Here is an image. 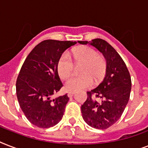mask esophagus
<instances>
[{
    "label": "esophagus",
    "instance_id": "obj_1",
    "mask_svg": "<svg viewBox=\"0 0 148 148\" xmlns=\"http://www.w3.org/2000/svg\"><path fill=\"white\" fill-rule=\"evenodd\" d=\"M74 95V91H69V92L67 93V95H68V97H72V96H73Z\"/></svg>",
    "mask_w": 148,
    "mask_h": 148
}]
</instances>
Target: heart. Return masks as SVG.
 I'll return each mask as SVG.
<instances>
[{
  "mask_svg": "<svg viewBox=\"0 0 148 148\" xmlns=\"http://www.w3.org/2000/svg\"><path fill=\"white\" fill-rule=\"evenodd\" d=\"M74 64H82L80 68L81 75L71 77L65 84L67 90L72 91L83 90L90 88L93 79L96 82L103 78L107 69V62L103 56L100 55L94 48L88 46L77 47L71 53L60 56L57 68L59 76L62 79L68 78L74 70Z\"/></svg>",
  "mask_w": 148,
  "mask_h": 148,
  "instance_id": "obj_1",
  "label": "heart"
}]
</instances>
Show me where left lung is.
<instances>
[{
  "mask_svg": "<svg viewBox=\"0 0 148 148\" xmlns=\"http://www.w3.org/2000/svg\"><path fill=\"white\" fill-rule=\"evenodd\" d=\"M90 44L103 53L107 60L105 77L97 88L88 91V98L81 105L84 121L89 126L104 130L116 123L121 117L128 103L131 79L125 63L116 50L106 40L96 38Z\"/></svg>",
  "mask_w": 148,
  "mask_h": 148,
  "instance_id": "obj_1",
  "label": "left lung"
}]
</instances>
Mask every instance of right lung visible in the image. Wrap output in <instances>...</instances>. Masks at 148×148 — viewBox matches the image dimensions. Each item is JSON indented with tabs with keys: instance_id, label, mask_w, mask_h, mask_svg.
Wrapping results in <instances>:
<instances>
[{
	"instance_id": "right-lung-1",
	"label": "right lung",
	"mask_w": 148,
	"mask_h": 148,
	"mask_svg": "<svg viewBox=\"0 0 148 148\" xmlns=\"http://www.w3.org/2000/svg\"><path fill=\"white\" fill-rule=\"evenodd\" d=\"M76 41L45 40L36 45L22 65L16 82L19 105L29 121L49 128L62 119L67 94L52 99L63 87L57 65L65 50Z\"/></svg>"
}]
</instances>
